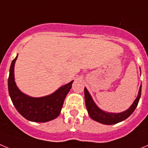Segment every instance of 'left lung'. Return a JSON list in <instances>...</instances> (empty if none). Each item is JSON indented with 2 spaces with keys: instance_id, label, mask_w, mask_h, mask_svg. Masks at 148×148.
Returning <instances> with one entry per match:
<instances>
[{
  "instance_id": "8db88e82",
  "label": "left lung",
  "mask_w": 148,
  "mask_h": 148,
  "mask_svg": "<svg viewBox=\"0 0 148 148\" xmlns=\"http://www.w3.org/2000/svg\"><path fill=\"white\" fill-rule=\"evenodd\" d=\"M141 86H140L138 94L132 105L128 110H125L122 113H108L105 112L104 110H101L97 105H95V102L93 101L91 95L89 93L86 88H84V95H85V102L86 107L88 110V114L89 116L92 120H95L99 123H101L105 125H112L120 123L123 120H126L129 116L134 112L135 109L136 108L138 101H139L140 97H141Z\"/></svg>"
}]
</instances>
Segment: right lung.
Instances as JSON below:
<instances>
[{
    "instance_id": "obj_1",
    "label": "right lung",
    "mask_w": 148,
    "mask_h": 148,
    "mask_svg": "<svg viewBox=\"0 0 148 148\" xmlns=\"http://www.w3.org/2000/svg\"><path fill=\"white\" fill-rule=\"evenodd\" d=\"M17 56L11 63L8 78L9 94L13 105L22 116L30 121L45 123L54 120L60 114L64 100L70 91L73 80L61 86L51 95L40 98L28 96L18 89L15 82L14 65Z\"/></svg>"
}]
</instances>
